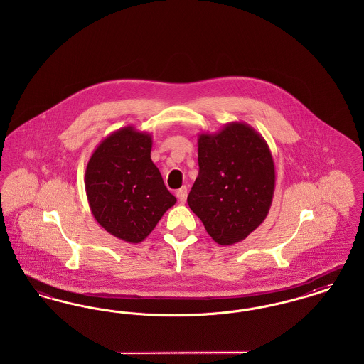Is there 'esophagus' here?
<instances>
[{
	"label": "esophagus",
	"mask_w": 364,
	"mask_h": 364,
	"mask_svg": "<svg viewBox=\"0 0 364 364\" xmlns=\"http://www.w3.org/2000/svg\"><path fill=\"white\" fill-rule=\"evenodd\" d=\"M176 195H177V198H178V202H180L181 205H184L186 200H187V187H186V186L181 187L180 190L176 192Z\"/></svg>",
	"instance_id": "esophagus-1"
}]
</instances>
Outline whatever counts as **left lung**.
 <instances>
[{"label":"left lung","mask_w":364,"mask_h":364,"mask_svg":"<svg viewBox=\"0 0 364 364\" xmlns=\"http://www.w3.org/2000/svg\"><path fill=\"white\" fill-rule=\"evenodd\" d=\"M199 173L187 198L208 235L220 245L244 240L266 220L276 169L266 140L242 122L198 135Z\"/></svg>","instance_id":"1"}]
</instances>
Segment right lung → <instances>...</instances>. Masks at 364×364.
Returning <instances> with one entry per match:
<instances>
[{
	"label": "right lung",
	"instance_id": "right-lung-1",
	"mask_svg": "<svg viewBox=\"0 0 364 364\" xmlns=\"http://www.w3.org/2000/svg\"><path fill=\"white\" fill-rule=\"evenodd\" d=\"M153 135L127 125L95 147L85 174L97 223L124 242H141L177 202L151 161Z\"/></svg>",
	"mask_w": 364,
	"mask_h": 364
}]
</instances>
